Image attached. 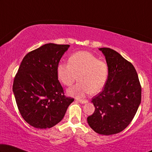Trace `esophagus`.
Instances as JSON below:
<instances>
[{
    "label": "esophagus",
    "mask_w": 152,
    "mask_h": 152,
    "mask_svg": "<svg viewBox=\"0 0 152 152\" xmlns=\"http://www.w3.org/2000/svg\"><path fill=\"white\" fill-rule=\"evenodd\" d=\"M76 101L78 102L81 103V104H86V103L88 102V100H86V99H77Z\"/></svg>",
    "instance_id": "34e87169"
}]
</instances>
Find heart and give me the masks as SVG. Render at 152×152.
<instances>
[{"mask_svg":"<svg viewBox=\"0 0 152 152\" xmlns=\"http://www.w3.org/2000/svg\"><path fill=\"white\" fill-rule=\"evenodd\" d=\"M57 75L62 84L70 86L77 80L79 82L68 89V94L80 97L88 93L100 91L107 82L109 68L104 61L98 60L88 51H78L70 56L68 63L59 62Z\"/></svg>","mask_w":152,"mask_h":152,"instance_id":"heart-1","label":"heart"}]
</instances>
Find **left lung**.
Masks as SVG:
<instances>
[{
  "instance_id": "1",
  "label": "left lung",
  "mask_w": 152,
  "mask_h": 152,
  "mask_svg": "<svg viewBox=\"0 0 152 152\" xmlns=\"http://www.w3.org/2000/svg\"><path fill=\"white\" fill-rule=\"evenodd\" d=\"M99 50L105 57L109 75L104 90L91 101L95 109L87 122L97 134L109 136L121 132L132 122L141 102V86L132 63L109 48Z\"/></svg>"
}]
</instances>
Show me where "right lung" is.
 <instances>
[{
  "label": "right lung",
  "instance_id": "obj_1",
  "mask_svg": "<svg viewBox=\"0 0 152 152\" xmlns=\"http://www.w3.org/2000/svg\"><path fill=\"white\" fill-rule=\"evenodd\" d=\"M69 45L47 43L25 56L13 84V93L25 121L38 129L51 128L63 119L74 101L66 97L57 66Z\"/></svg>",
  "mask_w": 152,
  "mask_h": 152
}]
</instances>
